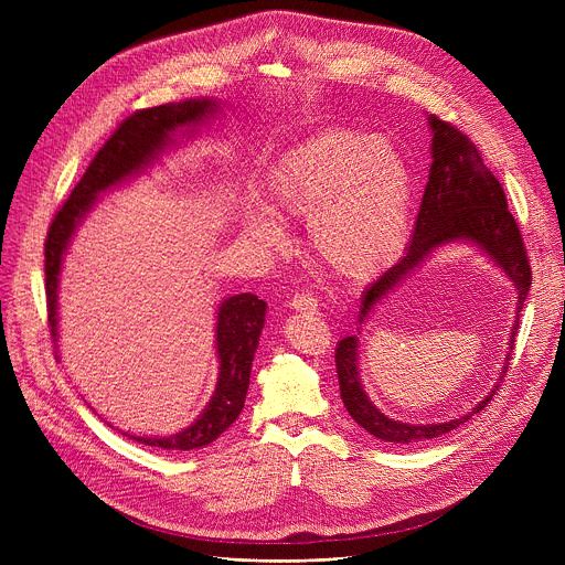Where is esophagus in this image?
<instances>
[{"mask_svg":"<svg viewBox=\"0 0 565 565\" xmlns=\"http://www.w3.org/2000/svg\"><path fill=\"white\" fill-rule=\"evenodd\" d=\"M290 308L299 310V312H315L317 310V299L308 292H297L292 299H290Z\"/></svg>","mask_w":565,"mask_h":565,"instance_id":"obj_1","label":"esophagus"}]
</instances>
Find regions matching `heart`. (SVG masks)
<instances>
[{
  "mask_svg": "<svg viewBox=\"0 0 565 565\" xmlns=\"http://www.w3.org/2000/svg\"><path fill=\"white\" fill-rule=\"evenodd\" d=\"M266 199L279 216L308 218L310 250L335 277L366 281L405 246L412 174L386 138L331 127L277 160L266 174ZM246 225L262 250L286 248V230L266 207H253Z\"/></svg>",
  "mask_w": 565,
  "mask_h": 565,
  "instance_id": "obj_1",
  "label": "heart"
}]
</instances>
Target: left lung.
Listing matches in <instances>:
<instances>
[{
  "instance_id": "left-lung-1",
  "label": "left lung",
  "mask_w": 565,
  "mask_h": 565,
  "mask_svg": "<svg viewBox=\"0 0 565 565\" xmlns=\"http://www.w3.org/2000/svg\"><path fill=\"white\" fill-rule=\"evenodd\" d=\"M429 125L434 131L431 140V156L434 163L429 168V181L423 194V205L418 212L414 238L409 244L407 255L402 257L395 266H391L362 297L360 310V324L373 303H377L386 292H391L402 279H405L414 268H418L436 248L449 244V241H471V244L486 250L503 273L514 281L519 290V310L527 297L532 286V268L525 253V244L521 230L508 210V199L499 179L482 163V153L451 122L429 116ZM519 331V315L516 324L510 335V353L503 369L501 380H505L510 360L514 353ZM338 364V380H340V395L351 418L366 429L371 436L395 443V445H409L438 438L460 425H465L473 414L488 407L492 395L499 391L501 384L473 407L469 414L438 425H407L399 420H391L380 414L369 395L360 384L358 371V338H344L335 351Z\"/></svg>"
}]
</instances>
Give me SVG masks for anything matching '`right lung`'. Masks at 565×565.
<instances>
[{"mask_svg": "<svg viewBox=\"0 0 565 565\" xmlns=\"http://www.w3.org/2000/svg\"><path fill=\"white\" fill-rule=\"evenodd\" d=\"M214 100H185L177 105H160L140 109L127 116L107 142L98 149L83 179L71 196L55 212L44 241V275H46V315L53 340L57 338V277L73 230L85 218L96 196L122 179L140 172L172 142L179 127L194 125L214 111ZM266 301L253 292H241L225 299L218 308L216 351H218V384L201 418L170 438H136L142 445L190 451L216 440L241 414L246 402L253 358L264 329Z\"/></svg>", "mask_w": 565, "mask_h": 565, "instance_id": "right-lung-1", "label": "right lung"}]
</instances>
